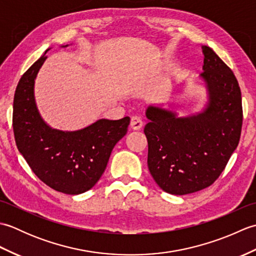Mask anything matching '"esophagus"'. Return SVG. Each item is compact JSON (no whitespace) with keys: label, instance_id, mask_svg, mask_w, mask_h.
I'll return each instance as SVG.
<instances>
[{"label":"esophagus","instance_id":"obj_1","mask_svg":"<svg viewBox=\"0 0 256 256\" xmlns=\"http://www.w3.org/2000/svg\"><path fill=\"white\" fill-rule=\"evenodd\" d=\"M130 125H131V128L134 130V131H138V130L142 128L143 126V121L142 118H140V116H133L131 118V123H130Z\"/></svg>","mask_w":256,"mask_h":256}]
</instances>
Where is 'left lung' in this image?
Listing matches in <instances>:
<instances>
[{
	"mask_svg": "<svg viewBox=\"0 0 256 256\" xmlns=\"http://www.w3.org/2000/svg\"><path fill=\"white\" fill-rule=\"evenodd\" d=\"M209 103L197 116L177 118L148 106L144 133L148 164L156 184L172 194H187L211 186L238 148L243 110L238 82L232 70L208 46H202Z\"/></svg>",
	"mask_w": 256,
	"mask_h": 256,
	"instance_id": "left-lung-1",
	"label": "left lung"
}]
</instances>
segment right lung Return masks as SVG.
Instances as JSON below:
<instances>
[{"label": "right lung", "instance_id": "1", "mask_svg": "<svg viewBox=\"0 0 256 256\" xmlns=\"http://www.w3.org/2000/svg\"><path fill=\"white\" fill-rule=\"evenodd\" d=\"M47 57L26 70L13 103L15 143L32 172L48 187L67 194H82L99 180L114 146L128 132L130 118L99 120L76 132L50 128L34 99V80Z\"/></svg>", "mask_w": 256, "mask_h": 256}]
</instances>
